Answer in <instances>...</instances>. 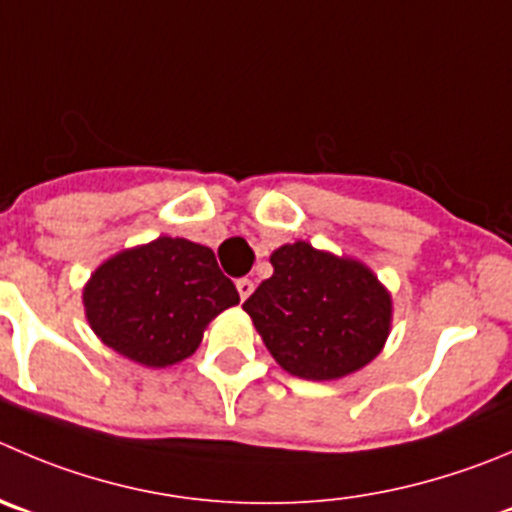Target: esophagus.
I'll return each instance as SVG.
<instances>
[{"label": "esophagus", "instance_id": "obj_1", "mask_svg": "<svg viewBox=\"0 0 512 512\" xmlns=\"http://www.w3.org/2000/svg\"><path fill=\"white\" fill-rule=\"evenodd\" d=\"M236 289H238V296H241V301H246L248 296L253 294V281L251 279H238Z\"/></svg>", "mask_w": 512, "mask_h": 512}]
</instances>
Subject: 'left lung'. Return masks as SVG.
<instances>
[{"label":"left lung","instance_id":"obj_1","mask_svg":"<svg viewBox=\"0 0 512 512\" xmlns=\"http://www.w3.org/2000/svg\"><path fill=\"white\" fill-rule=\"evenodd\" d=\"M274 274L243 309L281 369L311 382L367 367L392 329V296L357 259L296 241L271 253Z\"/></svg>","mask_w":512,"mask_h":512}]
</instances>
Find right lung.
I'll return each instance as SVG.
<instances>
[{"label": "right lung", "instance_id": "1", "mask_svg": "<svg viewBox=\"0 0 512 512\" xmlns=\"http://www.w3.org/2000/svg\"><path fill=\"white\" fill-rule=\"evenodd\" d=\"M82 304L102 344L163 369L196 352L206 326L238 304V291L211 248L160 236L97 266Z\"/></svg>", "mask_w": 512, "mask_h": 512}]
</instances>
